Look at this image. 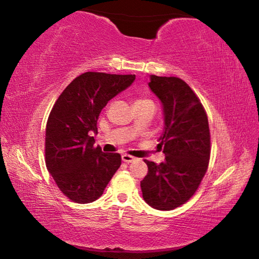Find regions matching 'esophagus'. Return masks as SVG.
Listing matches in <instances>:
<instances>
[{"mask_svg":"<svg viewBox=\"0 0 259 259\" xmlns=\"http://www.w3.org/2000/svg\"><path fill=\"white\" fill-rule=\"evenodd\" d=\"M122 161L125 162V163H130V162H134L136 160V157L128 155V154H122Z\"/></svg>","mask_w":259,"mask_h":259,"instance_id":"esophagus-1","label":"esophagus"}]
</instances>
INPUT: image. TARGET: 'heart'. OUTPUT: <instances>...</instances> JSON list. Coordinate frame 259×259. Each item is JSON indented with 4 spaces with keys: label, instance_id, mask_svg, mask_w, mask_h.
<instances>
[{
    "label": "heart",
    "instance_id": "1",
    "mask_svg": "<svg viewBox=\"0 0 259 259\" xmlns=\"http://www.w3.org/2000/svg\"><path fill=\"white\" fill-rule=\"evenodd\" d=\"M136 102H150V100H146V99H138V100H136Z\"/></svg>",
    "mask_w": 259,
    "mask_h": 259
}]
</instances>
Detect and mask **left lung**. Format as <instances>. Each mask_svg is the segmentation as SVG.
Listing matches in <instances>:
<instances>
[{
	"label": "left lung",
	"mask_w": 259,
	"mask_h": 259,
	"mask_svg": "<svg viewBox=\"0 0 259 259\" xmlns=\"http://www.w3.org/2000/svg\"><path fill=\"white\" fill-rule=\"evenodd\" d=\"M148 87L162 104L164 126L160 164L145 160L148 172L140 182L152 208L172 210L190 200L207 172L210 157L208 117L193 90L178 77L151 75Z\"/></svg>",
	"instance_id": "8db88e82"
}]
</instances>
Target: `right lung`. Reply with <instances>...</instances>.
<instances>
[{
	"label": "right lung",
	"mask_w": 259,
	"mask_h": 259,
	"mask_svg": "<svg viewBox=\"0 0 259 259\" xmlns=\"http://www.w3.org/2000/svg\"><path fill=\"white\" fill-rule=\"evenodd\" d=\"M136 75L87 72L69 83L48 119L46 163L57 186L77 203H89L103 194L121 165L119 153L95 147L93 134L112 98L133 84Z\"/></svg>",
	"instance_id": "add662e5"
}]
</instances>
